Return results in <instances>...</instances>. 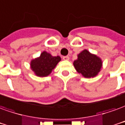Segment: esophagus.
<instances>
[{"label": "esophagus", "instance_id": "obj_1", "mask_svg": "<svg viewBox=\"0 0 125 125\" xmlns=\"http://www.w3.org/2000/svg\"><path fill=\"white\" fill-rule=\"evenodd\" d=\"M62 59L63 60H65V61H69V57L68 56H64L62 57Z\"/></svg>", "mask_w": 125, "mask_h": 125}]
</instances>
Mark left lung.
<instances>
[{
  "label": "left lung",
  "mask_w": 125,
  "mask_h": 125,
  "mask_svg": "<svg viewBox=\"0 0 125 125\" xmlns=\"http://www.w3.org/2000/svg\"><path fill=\"white\" fill-rule=\"evenodd\" d=\"M77 59L73 64L79 73L86 78L94 77L100 71L102 62L100 58L92 54L87 50H83L77 56Z\"/></svg>",
  "instance_id": "1"
}]
</instances>
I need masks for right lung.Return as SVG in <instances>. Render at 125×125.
I'll use <instances>...</instances> for the list:
<instances>
[{"label":"right lung","mask_w":125,"mask_h":125,"mask_svg":"<svg viewBox=\"0 0 125 125\" xmlns=\"http://www.w3.org/2000/svg\"><path fill=\"white\" fill-rule=\"evenodd\" d=\"M61 58L59 56H52L44 51L38 58L31 61V69L38 77H46L50 75Z\"/></svg>","instance_id":"1"}]
</instances>
